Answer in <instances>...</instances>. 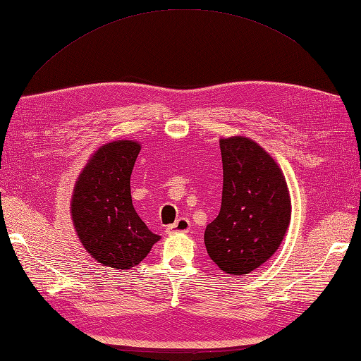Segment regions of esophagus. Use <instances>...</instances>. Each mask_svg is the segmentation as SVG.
Wrapping results in <instances>:
<instances>
[{"mask_svg":"<svg viewBox=\"0 0 361 361\" xmlns=\"http://www.w3.org/2000/svg\"><path fill=\"white\" fill-rule=\"evenodd\" d=\"M190 231V221L186 217H180L173 225H169L166 228L167 234H176V233H189Z\"/></svg>","mask_w":361,"mask_h":361,"instance_id":"esophagus-1","label":"esophagus"}]
</instances>
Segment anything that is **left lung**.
Segmentation results:
<instances>
[{
    "mask_svg": "<svg viewBox=\"0 0 361 361\" xmlns=\"http://www.w3.org/2000/svg\"><path fill=\"white\" fill-rule=\"evenodd\" d=\"M220 152L221 206L206 226L204 245L220 270L245 276L282 243L290 225V194L278 163L250 137H221Z\"/></svg>",
    "mask_w": 361,
    "mask_h": 361,
    "instance_id": "8db88e82",
    "label": "left lung"
}]
</instances>
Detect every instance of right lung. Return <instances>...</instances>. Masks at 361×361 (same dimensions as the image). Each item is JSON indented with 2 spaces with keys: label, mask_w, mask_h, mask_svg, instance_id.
<instances>
[{
  "label": "right lung",
  "mask_w": 361,
  "mask_h": 361,
  "mask_svg": "<svg viewBox=\"0 0 361 361\" xmlns=\"http://www.w3.org/2000/svg\"><path fill=\"white\" fill-rule=\"evenodd\" d=\"M140 150L141 144L130 140L105 144L75 181L71 198L75 233L104 267L128 270L159 240L136 214L130 194V175Z\"/></svg>",
  "instance_id": "right-lung-1"
}]
</instances>
